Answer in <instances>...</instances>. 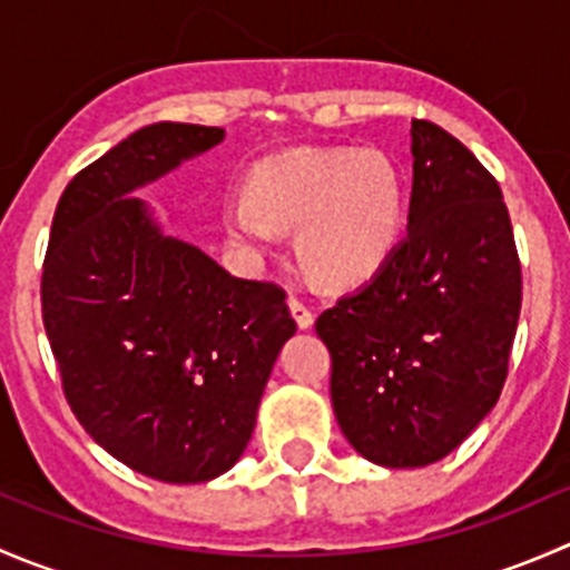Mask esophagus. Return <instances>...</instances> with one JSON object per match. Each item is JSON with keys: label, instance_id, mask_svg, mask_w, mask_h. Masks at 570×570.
<instances>
[{"label": "esophagus", "instance_id": "esophagus-1", "mask_svg": "<svg viewBox=\"0 0 570 570\" xmlns=\"http://www.w3.org/2000/svg\"><path fill=\"white\" fill-rule=\"evenodd\" d=\"M289 312H292V317H295L297 327H303V331L314 325V312L301 301V297H289Z\"/></svg>", "mask_w": 570, "mask_h": 570}]
</instances>
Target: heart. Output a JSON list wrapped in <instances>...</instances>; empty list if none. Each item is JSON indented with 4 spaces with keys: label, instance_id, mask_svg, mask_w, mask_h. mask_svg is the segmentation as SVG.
I'll use <instances>...</instances> for the list:
<instances>
[{
    "label": "heart",
    "instance_id": "1",
    "mask_svg": "<svg viewBox=\"0 0 570 570\" xmlns=\"http://www.w3.org/2000/svg\"><path fill=\"white\" fill-rule=\"evenodd\" d=\"M223 223L245 250H269L301 226L303 264L327 286H358L394 256L407 226V184L383 151L292 148L253 165L223 200Z\"/></svg>",
    "mask_w": 570,
    "mask_h": 570
}]
</instances>
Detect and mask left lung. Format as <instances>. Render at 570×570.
I'll return each instance as SVG.
<instances>
[{
  "instance_id": "1",
  "label": "left lung",
  "mask_w": 570,
  "mask_h": 570,
  "mask_svg": "<svg viewBox=\"0 0 570 570\" xmlns=\"http://www.w3.org/2000/svg\"><path fill=\"white\" fill-rule=\"evenodd\" d=\"M411 137L407 237L370 284L317 317L338 428L389 469L441 461L488 416L521 312L497 178L430 120H413Z\"/></svg>"
}]
</instances>
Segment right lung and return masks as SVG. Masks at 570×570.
<instances>
[{
    "mask_svg": "<svg viewBox=\"0 0 570 570\" xmlns=\"http://www.w3.org/2000/svg\"><path fill=\"white\" fill-rule=\"evenodd\" d=\"M223 135L163 120L79 170L57 204L40 281L73 416L120 463L178 485L239 461L281 344L297 331L278 284L234 278L165 237L131 195Z\"/></svg>",
    "mask_w": 570,
    "mask_h": 570,
    "instance_id": "add662e5",
    "label": "right lung"
}]
</instances>
